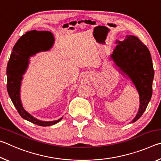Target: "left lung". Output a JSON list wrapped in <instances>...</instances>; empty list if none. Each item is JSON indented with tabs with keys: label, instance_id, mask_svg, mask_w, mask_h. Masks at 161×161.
Here are the masks:
<instances>
[{
	"label": "left lung",
	"instance_id": "left-lung-1",
	"mask_svg": "<svg viewBox=\"0 0 161 161\" xmlns=\"http://www.w3.org/2000/svg\"><path fill=\"white\" fill-rule=\"evenodd\" d=\"M111 57L117 66L130 77L140 97V107L135 122L142 116L151 100L154 69L148 47L137 37L129 35L123 42H116Z\"/></svg>",
	"mask_w": 161,
	"mask_h": 161
}]
</instances>
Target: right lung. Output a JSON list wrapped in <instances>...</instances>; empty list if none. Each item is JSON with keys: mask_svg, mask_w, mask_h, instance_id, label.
Wrapping results in <instances>:
<instances>
[{"mask_svg": "<svg viewBox=\"0 0 161 161\" xmlns=\"http://www.w3.org/2000/svg\"><path fill=\"white\" fill-rule=\"evenodd\" d=\"M54 42L53 34L47 31H32L22 35L15 43L7 66V90L13 103L22 118L40 126L55 124L54 121L37 120L24 109L20 102V87L23 75L28 67L29 58L40 51L50 50Z\"/></svg>", "mask_w": 161, "mask_h": 161, "instance_id": "add662e5", "label": "right lung"}]
</instances>
